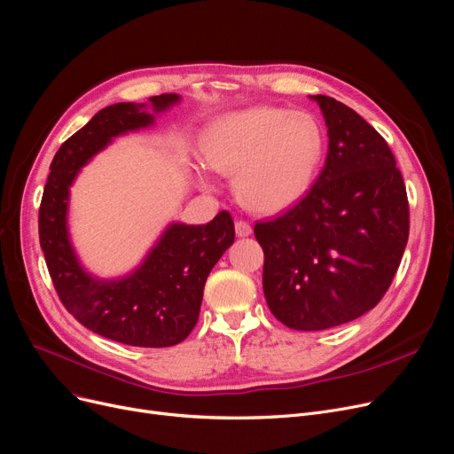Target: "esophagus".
Masks as SVG:
<instances>
[{
	"label": "esophagus",
	"mask_w": 454,
	"mask_h": 454,
	"mask_svg": "<svg viewBox=\"0 0 454 454\" xmlns=\"http://www.w3.org/2000/svg\"><path fill=\"white\" fill-rule=\"evenodd\" d=\"M235 233H238V238H248L252 233V226L247 221H238L235 223Z\"/></svg>",
	"instance_id": "obj_1"
}]
</instances>
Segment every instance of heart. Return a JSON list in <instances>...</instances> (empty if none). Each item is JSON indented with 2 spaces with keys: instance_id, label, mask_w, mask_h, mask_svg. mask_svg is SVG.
<instances>
[{
  "instance_id": "heart-1",
  "label": "heart",
  "mask_w": 454,
  "mask_h": 454,
  "mask_svg": "<svg viewBox=\"0 0 454 454\" xmlns=\"http://www.w3.org/2000/svg\"><path fill=\"white\" fill-rule=\"evenodd\" d=\"M325 148V131L311 114L280 107L223 114L202 137L207 167L238 174L239 199L265 213L302 199L317 178Z\"/></svg>"
}]
</instances>
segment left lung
I'll return each mask as SVG.
<instances>
[{"instance_id":"left-lung-1","label":"left lung","mask_w":454,"mask_h":454,"mask_svg":"<svg viewBox=\"0 0 454 454\" xmlns=\"http://www.w3.org/2000/svg\"><path fill=\"white\" fill-rule=\"evenodd\" d=\"M328 126V155L311 189L254 226L269 309L293 330L362 317L389 289L408 243L403 174L384 137L345 104L311 96Z\"/></svg>"}]
</instances>
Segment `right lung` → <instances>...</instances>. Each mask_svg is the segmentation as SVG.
Returning <instances> with one entry per match:
<instances>
[{
	"label": "right lung",
	"mask_w": 454,
	"mask_h": 454,
	"mask_svg": "<svg viewBox=\"0 0 454 454\" xmlns=\"http://www.w3.org/2000/svg\"><path fill=\"white\" fill-rule=\"evenodd\" d=\"M178 100V94L152 96L150 106L157 113ZM152 122L146 104H114L61 145L38 209V238L59 299L77 321L107 340L157 348L178 345L199 321L207 274L235 238L231 215L221 211L200 226L170 224L143 265L113 282L83 270L67 230L68 189L75 174L113 137Z\"/></svg>",
	"instance_id": "1"
}]
</instances>
